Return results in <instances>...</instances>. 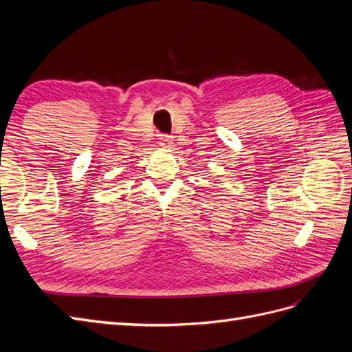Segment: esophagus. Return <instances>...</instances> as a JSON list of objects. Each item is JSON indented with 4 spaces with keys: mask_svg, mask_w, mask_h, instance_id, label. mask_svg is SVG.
Here are the masks:
<instances>
[{
    "mask_svg": "<svg viewBox=\"0 0 352 352\" xmlns=\"http://www.w3.org/2000/svg\"><path fill=\"white\" fill-rule=\"evenodd\" d=\"M172 142H173V140H172V136H167V135H163L162 138H160V144H162L163 146H170V145H172Z\"/></svg>",
    "mask_w": 352,
    "mask_h": 352,
    "instance_id": "esophagus-1",
    "label": "esophagus"
}]
</instances>
